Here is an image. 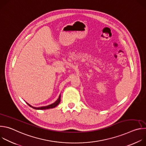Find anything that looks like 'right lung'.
I'll list each match as a JSON object with an SVG mask.
<instances>
[{"label":"right lung","mask_w":146,"mask_h":146,"mask_svg":"<svg viewBox=\"0 0 146 146\" xmlns=\"http://www.w3.org/2000/svg\"><path fill=\"white\" fill-rule=\"evenodd\" d=\"M60 95H59V98L56 100V101H55L54 103L51 104V105H50L48 106H43V107H40V108H35V107H33L32 106H31L30 105H29L28 103H27L28 105L32 108L33 109H36V110H45V109H51V108H54L55 107H56L58 104L60 103Z\"/></svg>","instance_id":"add662e5"}]
</instances>
